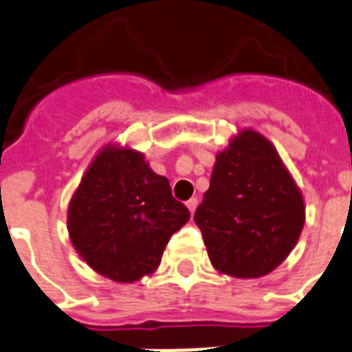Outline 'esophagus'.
<instances>
[{
  "instance_id": "1",
  "label": "esophagus",
  "mask_w": 352,
  "mask_h": 352,
  "mask_svg": "<svg viewBox=\"0 0 352 352\" xmlns=\"http://www.w3.org/2000/svg\"><path fill=\"white\" fill-rule=\"evenodd\" d=\"M186 206L189 208V211H191V213H195V210H197V206H198V198L197 197L189 198V200L186 202Z\"/></svg>"
}]
</instances>
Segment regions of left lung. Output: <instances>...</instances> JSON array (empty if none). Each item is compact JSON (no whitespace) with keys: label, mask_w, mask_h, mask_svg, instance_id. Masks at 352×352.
Masks as SVG:
<instances>
[{"label":"left lung","mask_w":352,"mask_h":352,"mask_svg":"<svg viewBox=\"0 0 352 352\" xmlns=\"http://www.w3.org/2000/svg\"><path fill=\"white\" fill-rule=\"evenodd\" d=\"M195 223L217 271L258 278L297 245L305 202L273 144L245 129L217 155Z\"/></svg>","instance_id":"left-lung-1"}]
</instances>
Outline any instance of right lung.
<instances>
[{
  "label": "right lung",
  "instance_id": "add662e5",
  "mask_svg": "<svg viewBox=\"0 0 352 352\" xmlns=\"http://www.w3.org/2000/svg\"><path fill=\"white\" fill-rule=\"evenodd\" d=\"M168 179L142 154L105 146L85 173L68 208V232L79 256L115 282L154 273L166 243L189 221Z\"/></svg>",
  "mask_w": 352,
  "mask_h": 352
}]
</instances>
